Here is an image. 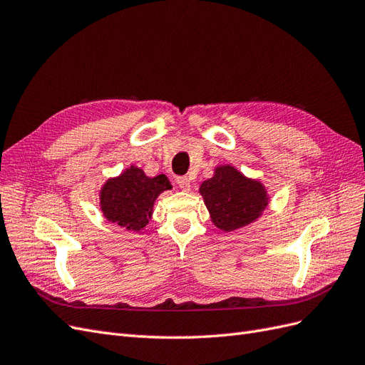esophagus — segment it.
Returning a JSON list of instances; mask_svg holds the SVG:
<instances>
[{"label": "esophagus", "mask_w": 365, "mask_h": 365, "mask_svg": "<svg viewBox=\"0 0 365 365\" xmlns=\"http://www.w3.org/2000/svg\"><path fill=\"white\" fill-rule=\"evenodd\" d=\"M176 184H178L180 189L184 192L190 190V180L187 178V176H178V178H176Z\"/></svg>", "instance_id": "1"}]
</instances>
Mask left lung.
I'll use <instances>...</instances> for the list:
<instances>
[{
    "mask_svg": "<svg viewBox=\"0 0 365 365\" xmlns=\"http://www.w3.org/2000/svg\"><path fill=\"white\" fill-rule=\"evenodd\" d=\"M215 225L231 231L251 224L267 207V192L260 182L247 180L231 165L217 168L200 189Z\"/></svg>",
    "mask_w": 365,
    "mask_h": 365,
    "instance_id": "8db88e82",
    "label": "left lung"
}]
</instances>
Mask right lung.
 <instances>
[{
    "mask_svg": "<svg viewBox=\"0 0 365 365\" xmlns=\"http://www.w3.org/2000/svg\"><path fill=\"white\" fill-rule=\"evenodd\" d=\"M169 189L172 185L164 175L149 178L141 169L130 168L105 184L101 193L102 210L111 222L138 231L149 222L157 196Z\"/></svg>",
    "mask_w": 365,
    "mask_h": 365,
    "instance_id": "add662e5",
    "label": "right lung"
}]
</instances>
